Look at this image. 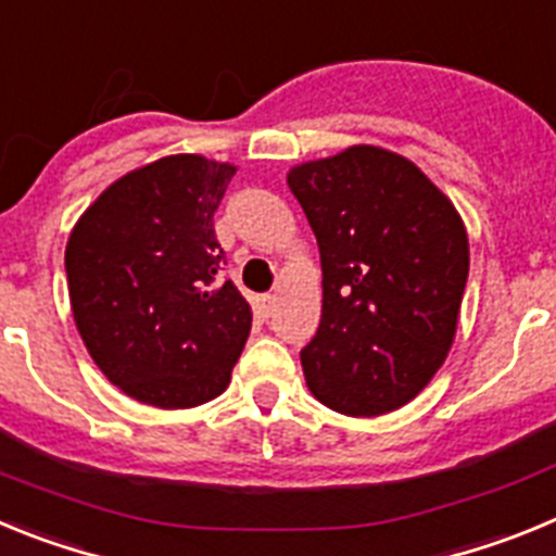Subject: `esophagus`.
I'll return each instance as SVG.
<instances>
[{"label": "esophagus", "mask_w": 556, "mask_h": 556, "mask_svg": "<svg viewBox=\"0 0 556 556\" xmlns=\"http://www.w3.org/2000/svg\"><path fill=\"white\" fill-rule=\"evenodd\" d=\"M258 306H262L264 317H269L275 308V294H262V298H258Z\"/></svg>", "instance_id": "obj_1"}]
</instances>
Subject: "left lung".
<instances>
[{
    "instance_id": "left-lung-1",
    "label": "left lung",
    "mask_w": 556,
    "mask_h": 556,
    "mask_svg": "<svg viewBox=\"0 0 556 556\" xmlns=\"http://www.w3.org/2000/svg\"><path fill=\"white\" fill-rule=\"evenodd\" d=\"M320 248V328L301 351L312 395L348 417L406 406L443 367L468 283V230L409 159L353 144L287 172Z\"/></svg>"
}]
</instances>
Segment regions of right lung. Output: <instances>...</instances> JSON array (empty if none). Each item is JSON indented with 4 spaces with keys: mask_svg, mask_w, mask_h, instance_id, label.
<instances>
[{
    "mask_svg": "<svg viewBox=\"0 0 556 556\" xmlns=\"http://www.w3.org/2000/svg\"><path fill=\"white\" fill-rule=\"evenodd\" d=\"M236 166L166 155L113 180L66 242L72 317L111 384L159 409L223 395L253 312L223 262L214 211Z\"/></svg>",
    "mask_w": 556,
    "mask_h": 556,
    "instance_id": "right-lung-1",
    "label": "right lung"
}]
</instances>
